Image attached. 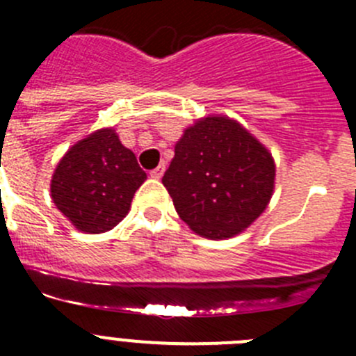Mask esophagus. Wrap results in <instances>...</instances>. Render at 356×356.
<instances>
[{
  "instance_id": "34e87169",
  "label": "esophagus",
  "mask_w": 356,
  "mask_h": 356,
  "mask_svg": "<svg viewBox=\"0 0 356 356\" xmlns=\"http://www.w3.org/2000/svg\"><path fill=\"white\" fill-rule=\"evenodd\" d=\"M164 171H165V164H164V162H162V164L157 165V168H155L154 171H150V176H152V178H155V180H161L162 175H164Z\"/></svg>"
}]
</instances>
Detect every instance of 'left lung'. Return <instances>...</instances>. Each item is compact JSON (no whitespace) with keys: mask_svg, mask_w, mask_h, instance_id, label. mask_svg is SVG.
Returning a JSON list of instances; mask_svg holds the SVG:
<instances>
[{"mask_svg":"<svg viewBox=\"0 0 356 356\" xmlns=\"http://www.w3.org/2000/svg\"><path fill=\"white\" fill-rule=\"evenodd\" d=\"M274 178L273 155L248 129L225 115H208L176 141L162 184L195 234L227 239L262 215Z\"/></svg>","mask_w":356,"mask_h":356,"instance_id":"8db88e82","label":"left lung"}]
</instances>
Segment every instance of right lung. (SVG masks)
<instances>
[{"label":"right lung","instance_id":"add662e5","mask_svg":"<svg viewBox=\"0 0 356 356\" xmlns=\"http://www.w3.org/2000/svg\"><path fill=\"white\" fill-rule=\"evenodd\" d=\"M147 180L136 155L118 140L113 127L76 141L57 164L50 181L54 204L86 234L111 231L131 209Z\"/></svg>","mask_w":356,"mask_h":356}]
</instances>
